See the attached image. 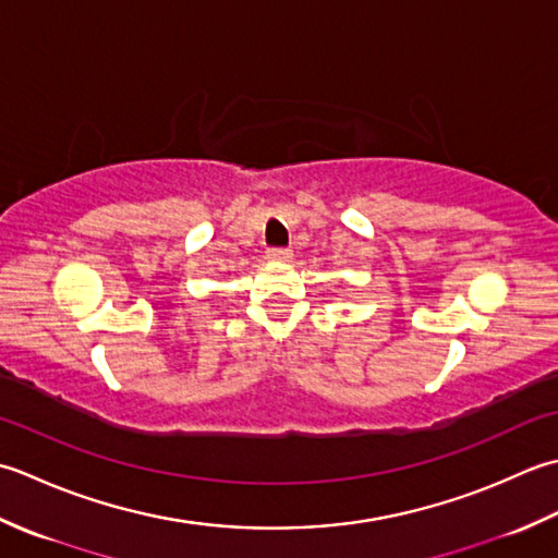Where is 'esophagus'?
<instances>
[{"label":"esophagus","mask_w":558,"mask_h":558,"mask_svg":"<svg viewBox=\"0 0 558 558\" xmlns=\"http://www.w3.org/2000/svg\"><path fill=\"white\" fill-rule=\"evenodd\" d=\"M291 257H293V253L287 247H271L267 253V259H271V263H289Z\"/></svg>","instance_id":"esophagus-1"}]
</instances>
